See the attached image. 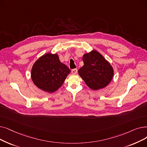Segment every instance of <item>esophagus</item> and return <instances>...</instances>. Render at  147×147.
I'll list each match as a JSON object with an SVG mask.
<instances>
[{
    "label": "esophagus",
    "mask_w": 147,
    "mask_h": 147,
    "mask_svg": "<svg viewBox=\"0 0 147 147\" xmlns=\"http://www.w3.org/2000/svg\"><path fill=\"white\" fill-rule=\"evenodd\" d=\"M71 73H72V74H76L78 73V69H76V68L72 69V70H71Z\"/></svg>",
    "instance_id": "1"
}]
</instances>
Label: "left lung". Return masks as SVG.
I'll return each mask as SVG.
<instances>
[{"label":"left lung","mask_w":147,"mask_h":147,"mask_svg":"<svg viewBox=\"0 0 147 147\" xmlns=\"http://www.w3.org/2000/svg\"><path fill=\"white\" fill-rule=\"evenodd\" d=\"M84 66L79 75L92 90L105 88L112 81L114 71L112 66L98 51L93 50L83 56Z\"/></svg>","instance_id":"obj_1"}]
</instances>
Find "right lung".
Instances as JSON below:
<instances>
[{"mask_svg":"<svg viewBox=\"0 0 147 147\" xmlns=\"http://www.w3.org/2000/svg\"><path fill=\"white\" fill-rule=\"evenodd\" d=\"M71 71L62 63L57 53H47L40 57L31 69V79L43 91L53 93L63 85Z\"/></svg>","mask_w":147,"mask_h":147,"instance_id":"1","label":"right lung"}]
</instances>
